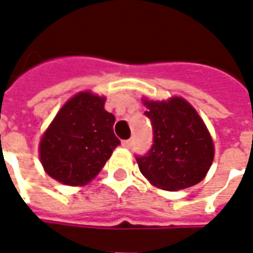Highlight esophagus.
<instances>
[{"instance_id":"34e87169","label":"esophagus","mask_w":253,"mask_h":253,"mask_svg":"<svg viewBox=\"0 0 253 253\" xmlns=\"http://www.w3.org/2000/svg\"><path fill=\"white\" fill-rule=\"evenodd\" d=\"M123 147H125V148H130V147H132V140H124V141H123Z\"/></svg>"}]
</instances>
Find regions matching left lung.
<instances>
[{
	"mask_svg": "<svg viewBox=\"0 0 253 253\" xmlns=\"http://www.w3.org/2000/svg\"><path fill=\"white\" fill-rule=\"evenodd\" d=\"M152 121L154 144L139 169L149 183L166 191H179L200 183L214 159V143L193 105L182 97L166 101L141 98Z\"/></svg>",
	"mask_w": 253,
	"mask_h": 253,
	"instance_id": "left-lung-1",
	"label": "left lung"
}]
</instances>
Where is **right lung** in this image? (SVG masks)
I'll return each mask as SVG.
<instances>
[{
  "instance_id": "add662e5",
  "label": "right lung",
  "mask_w": 253,
  "mask_h": 253,
  "mask_svg": "<svg viewBox=\"0 0 253 253\" xmlns=\"http://www.w3.org/2000/svg\"><path fill=\"white\" fill-rule=\"evenodd\" d=\"M106 97L79 91L59 109L39 143L44 171L66 186H84L99 174L120 140Z\"/></svg>"
}]
</instances>
